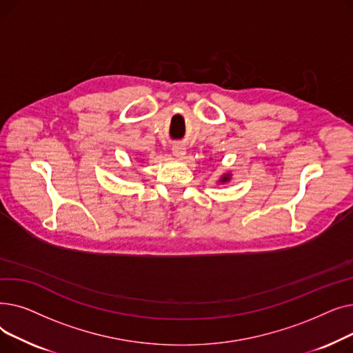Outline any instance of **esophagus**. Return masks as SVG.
<instances>
[{
    "instance_id": "34e87169",
    "label": "esophagus",
    "mask_w": 353,
    "mask_h": 353,
    "mask_svg": "<svg viewBox=\"0 0 353 353\" xmlns=\"http://www.w3.org/2000/svg\"><path fill=\"white\" fill-rule=\"evenodd\" d=\"M172 152H173L174 157L181 159V157H184V154H186V145H184L183 143H174L172 147Z\"/></svg>"
}]
</instances>
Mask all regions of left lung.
<instances>
[{"instance_id":"1","label":"left lung","mask_w":353,"mask_h":353,"mask_svg":"<svg viewBox=\"0 0 353 353\" xmlns=\"http://www.w3.org/2000/svg\"><path fill=\"white\" fill-rule=\"evenodd\" d=\"M230 180V174H225L223 177L220 179V183H226V181H229Z\"/></svg>"}]
</instances>
